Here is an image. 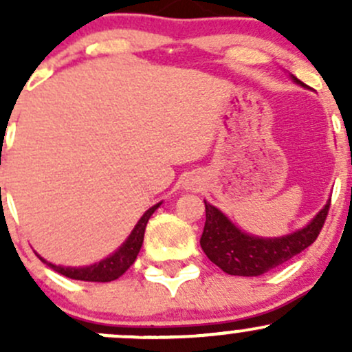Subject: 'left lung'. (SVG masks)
Masks as SVG:
<instances>
[{"instance_id":"obj_1","label":"left lung","mask_w":352,"mask_h":352,"mask_svg":"<svg viewBox=\"0 0 352 352\" xmlns=\"http://www.w3.org/2000/svg\"><path fill=\"white\" fill-rule=\"evenodd\" d=\"M298 85L305 87L293 76ZM206 223L201 247L212 264L232 276H261L303 252L317 240L329 214L330 199L305 228L278 236L261 239L236 228L218 208L206 202Z\"/></svg>"}]
</instances>
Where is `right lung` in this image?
<instances>
[{
    "instance_id": "right-lung-1",
    "label": "right lung",
    "mask_w": 352,
    "mask_h": 352,
    "mask_svg": "<svg viewBox=\"0 0 352 352\" xmlns=\"http://www.w3.org/2000/svg\"><path fill=\"white\" fill-rule=\"evenodd\" d=\"M158 204H155L153 208L148 209L141 219L138 221V225L134 226V230L131 232V235L127 236V240L113 252L112 255H109L107 258L104 261L97 262V264L87 265V267H63V265H56L51 264V262L44 261L41 255H37L44 264H47L49 267L54 269L56 272L59 274L66 276L69 279H78V281H91V283H109L113 281V279L120 278L131 265L134 264L136 261L138 254L141 250V245H143V239H144V230H146L148 219L151 218V214L158 209Z\"/></svg>"
}]
</instances>
